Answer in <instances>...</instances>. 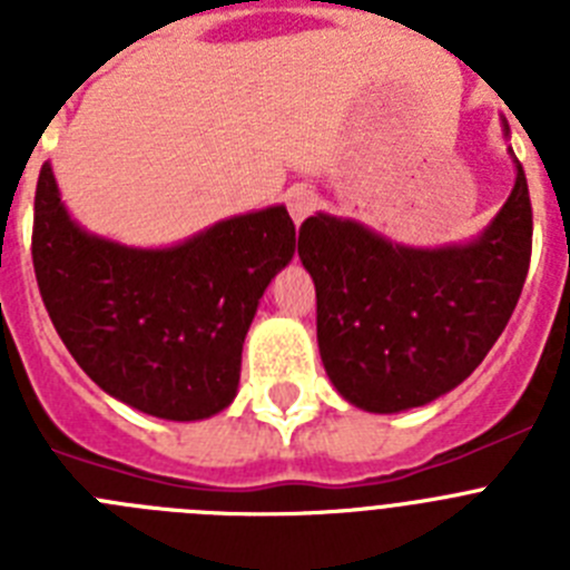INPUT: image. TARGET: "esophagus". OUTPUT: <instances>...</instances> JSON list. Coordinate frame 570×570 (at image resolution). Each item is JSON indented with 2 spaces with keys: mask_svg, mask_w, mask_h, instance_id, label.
Listing matches in <instances>:
<instances>
[{
  "mask_svg": "<svg viewBox=\"0 0 570 570\" xmlns=\"http://www.w3.org/2000/svg\"><path fill=\"white\" fill-rule=\"evenodd\" d=\"M285 205H288L291 216H294V223L299 225L305 216L314 214L316 196H314V190H308V188H291L288 194H285Z\"/></svg>",
  "mask_w": 570,
  "mask_h": 570,
  "instance_id": "obj_1",
  "label": "esophagus"
}]
</instances>
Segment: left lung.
Segmentation results:
<instances>
[{
	"instance_id": "8db88e82",
	"label": "left lung",
	"mask_w": 570,
	"mask_h": 570,
	"mask_svg": "<svg viewBox=\"0 0 570 570\" xmlns=\"http://www.w3.org/2000/svg\"><path fill=\"white\" fill-rule=\"evenodd\" d=\"M528 179L471 245L414 250L356 223L308 216L299 259L316 285V340L331 382L374 414L425 405L476 371L531 265Z\"/></svg>"
}]
</instances>
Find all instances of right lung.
<instances>
[{
  "label": "right lung",
  "mask_w": 570,
  "mask_h": 570,
  "mask_svg": "<svg viewBox=\"0 0 570 570\" xmlns=\"http://www.w3.org/2000/svg\"><path fill=\"white\" fill-rule=\"evenodd\" d=\"M294 248L282 205L176 248H122L70 223L39 170L30 254L50 322L85 374L142 414L190 422L230 405L259 296Z\"/></svg>",
  "instance_id": "right-lung-1"
}]
</instances>
